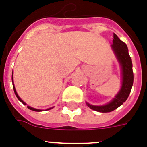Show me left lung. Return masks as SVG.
<instances>
[{
    "mask_svg": "<svg viewBox=\"0 0 147 147\" xmlns=\"http://www.w3.org/2000/svg\"><path fill=\"white\" fill-rule=\"evenodd\" d=\"M111 47L121 67V88L115 98L107 105L96 106V105H90L89 103L86 102L87 105L90 108L101 113L111 112L123 105V103L126 102V100L129 96L133 85L132 59L129 57L127 45L124 42H122L118 37L117 35L113 34V40Z\"/></svg>",
    "mask_w": 147,
    "mask_h": 147,
    "instance_id": "8db88e82",
    "label": "left lung"
}]
</instances>
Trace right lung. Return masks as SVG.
I'll return each instance as SVG.
<instances>
[{
	"instance_id": "1",
	"label": "right lung",
	"mask_w": 147,
	"mask_h": 147,
	"mask_svg": "<svg viewBox=\"0 0 147 147\" xmlns=\"http://www.w3.org/2000/svg\"><path fill=\"white\" fill-rule=\"evenodd\" d=\"M11 80H12V85H13V89H14V91H15V96H17V98H18V100L20 101V102H21L23 104V105H26V104L25 103V102H23V100L21 99V98L19 97V96L18 95V93H17L16 92V90H15V85H14V82H13V74H12V76H11ZM27 107H28V109H30V110H33V111H37V112H40V111H42V110H38V109H35V108H33V107H30V106H27ZM53 107H51V108H49L47 109V110H50V109H52Z\"/></svg>"
}]
</instances>
